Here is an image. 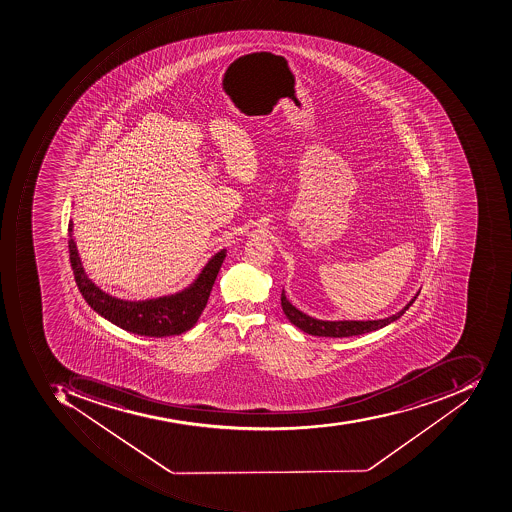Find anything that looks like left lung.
<instances>
[{"label":"left lung","instance_id":"obj_1","mask_svg":"<svg viewBox=\"0 0 512 512\" xmlns=\"http://www.w3.org/2000/svg\"><path fill=\"white\" fill-rule=\"evenodd\" d=\"M419 293L420 291H417L416 296L409 300L408 304L399 313L392 314L389 318L377 319V321H322V319L311 318L286 299L285 289H282L280 300H282L283 313H285L288 321L300 328L302 332L313 336H327V338H349V336L375 332L378 328L386 327L391 322L397 321L414 304V300L417 299Z\"/></svg>","mask_w":512,"mask_h":512}]
</instances>
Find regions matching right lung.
Here are the masks:
<instances>
[{
	"instance_id": "obj_1",
	"label": "right lung",
	"mask_w": 512,
	"mask_h": 512,
	"mask_svg": "<svg viewBox=\"0 0 512 512\" xmlns=\"http://www.w3.org/2000/svg\"><path fill=\"white\" fill-rule=\"evenodd\" d=\"M68 237L71 268L85 302L99 316L126 332L154 338L180 335L198 322L227 254L226 249H221L218 254L213 255L196 280L179 293L137 302L110 296L87 277L73 238V221L68 224Z\"/></svg>"
}]
</instances>
